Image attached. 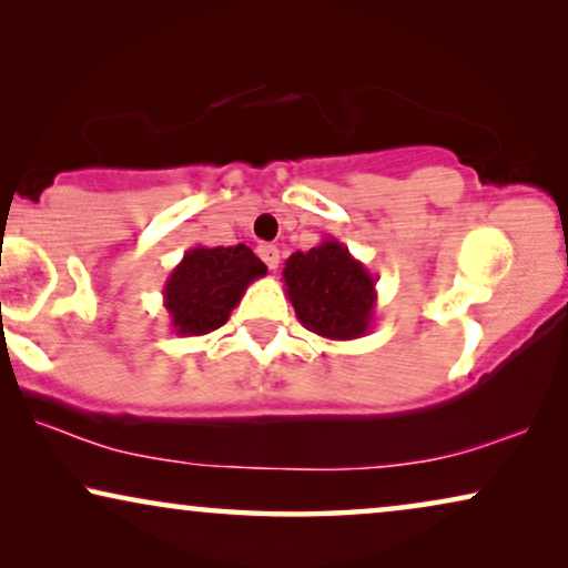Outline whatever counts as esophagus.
<instances>
[{
    "label": "esophagus",
    "instance_id": "esophagus-1",
    "mask_svg": "<svg viewBox=\"0 0 568 568\" xmlns=\"http://www.w3.org/2000/svg\"><path fill=\"white\" fill-rule=\"evenodd\" d=\"M258 255H261V261L266 263L271 271L278 268V247L276 245H261L258 247Z\"/></svg>",
    "mask_w": 568,
    "mask_h": 568
}]
</instances>
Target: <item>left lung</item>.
I'll return each instance as SVG.
<instances>
[{"label": "left lung", "mask_w": 568, "mask_h": 568, "mask_svg": "<svg viewBox=\"0 0 568 568\" xmlns=\"http://www.w3.org/2000/svg\"><path fill=\"white\" fill-rule=\"evenodd\" d=\"M297 321L325 341L367 336L375 321L377 278L336 237L292 253L282 271Z\"/></svg>", "instance_id": "obj_1"}]
</instances>
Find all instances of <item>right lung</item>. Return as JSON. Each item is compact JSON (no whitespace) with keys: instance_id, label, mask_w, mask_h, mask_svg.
I'll return each mask as SVG.
<instances>
[{"instance_id":"1","label":"right lung","mask_w":568,"mask_h":568,"mask_svg":"<svg viewBox=\"0 0 568 568\" xmlns=\"http://www.w3.org/2000/svg\"><path fill=\"white\" fill-rule=\"evenodd\" d=\"M261 276H266V263L247 245L191 247L162 286L170 328L178 336H206L216 331Z\"/></svg>"}]
</instances>
